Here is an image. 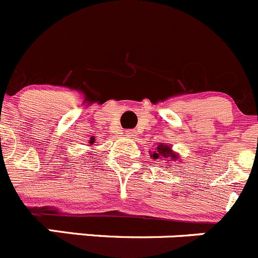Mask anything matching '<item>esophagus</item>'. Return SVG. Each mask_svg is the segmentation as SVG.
<instances>
[{"label": "esophagus", "mask_w": 258, "mask_h": 258, "mask_svg": "<svg viewBox=\"0 0 258 258\" xmlns=\"http://www.w3.org/2000/svg\"><path fill=\"white\" fill-rule=\"evenodd\" d=\"M126 136L128 137V139H135V137H136V131H134V130H127Z\"/></svg>", "instance_id": "obj_1"}]
</instances>
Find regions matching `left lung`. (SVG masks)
<instances>
[{
    "label": "left lung",
    "instance_id": "left-lung-1",
    "mask_svg": "<svg viewBox=\"0 0 258 258\" xmlns=\"http://www.w3.org/2000/svg\"><path fill=\"white\" fill-rule=\"evenodd\" d=\"M150 156L153 159H162V160H165L168 168H169L174 162H177V160L179 162L180 160L179 154L175 153V151L173 150L170 144H164V143L159 144V145L156 146L155 151H153ZM177 164H180V163H177Z\"/></svg>",
    "mask_w": 258,
    "mask_h": 258
}]
</instances>
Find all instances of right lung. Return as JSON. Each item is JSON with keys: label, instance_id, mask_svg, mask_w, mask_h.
Wrapping results in <instances>:
<instances>
[{"label": "right lung", "instance_id": "add662e5", "mask_svg": "<svg viewBox=\"0 0 258 258\" xmlns=\"http://www.w3.org/2000/svg\"><path fill=\"white\" fill-rule=\"evenodd\" d=\"M95 140H96L95 137H94V136H91V137H90V140H89V145H93V144L95 143Z\"/></svg>", "mask_w": 258, "mask_h": 258}]
</instances>
